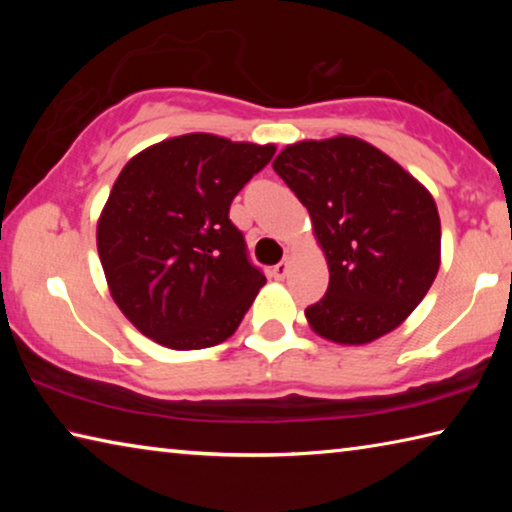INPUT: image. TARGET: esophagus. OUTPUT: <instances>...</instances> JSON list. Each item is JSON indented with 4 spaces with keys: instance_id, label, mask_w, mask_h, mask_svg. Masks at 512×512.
<instances>
[{
    "instance_id": "34e87169",
    "label": "esophagus",
    "mask_w": 512,
    "mask_h": 512,
    "mask_svg": "<svg viewBox=\"0 0 512 512\" xmlns=\"http://www.w3.org/2000/svg\"><path fill=\"white\" fill-rule=\"evenodd\" d=\"M289 268H291L289 259H282L280 264H275V266L271 268V275L275 277V280H284V277H287V273H289Z\"/></svg>"
}]
</instances>
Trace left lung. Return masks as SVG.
<instances>
[{"label":"left lung","instance_id":"obj_1","mask_svg":"<svg viewBox=\"0 0 512 512\" xmlns=\"http://www.w3.org/2000/svg\"><path fill=\"white\" fill-rule=\"evenodd\" d=\"M273 169L307 207L329 268L307 323L339 345L400 327L440 268V216L427 187L391 155L352 135L284 146Z\"/></svg>","mask_w":512,"mask_h":512}]
</instances>
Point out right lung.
<instances>
[{
    "label": "right lung",
    "mask_w": 512,
    "mask_h": 512,
    "mask_svg": "<svg viewBox=\"0 0 512 512\" xmlns=\"http://www.w3.org/2000/svg\"><path fill=\"white\" fill-rule=\"evenodd\" d=\"M275 144L212 133L162 140L126 162L97 223L112 300L171 350H201L237 332L266 277L248 262L230 203L271 162Z\"/></svg>",
    "instance_id": "1"
}]
</instances>
